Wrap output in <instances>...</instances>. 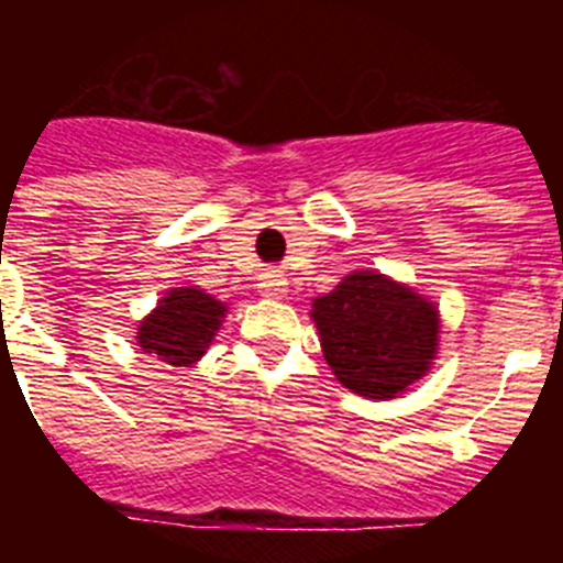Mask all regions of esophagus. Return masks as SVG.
<instances>
[{
	"label": "esophagus",
	"instance_id": "esophagus-1",
	"mask_svg": "<svg viewBox=\"0 0 563 563\" xmlns=\"http://www.w3.org/2000/svg\"><path fill=\"white\" fill-rule=\"evenodd\" d=\"M258 292L267 298H285L287 296V278L282 273H265L258 282Z\"/></svg>",
	"mask_w": 563,
	"mask_h": 563
}]
</instances>
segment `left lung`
Masks as SVG:
<instances>
[{"label": "left lung", "mask_w": 563, "mask_h": 563, "mask_svg": "<svg viewBox=\"0 0 563 563\" xmlns=\"http://www.w3.org/2000/svg\"><path fill=\"white\" fill-rule=\"evenodd\" d=\"M312 321L338 380L363 397L400 395L437 350V310L380 273H352L312 301Z\"/></svg>", "instance_id": "1"}]
</instances>
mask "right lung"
Listing matches in <instances>:
<instances>
[{
    "mask_svg": "<svg viewBox=\"0 0 563 563\" xmlns=\"http://www.w3.org/2000/svg\"><path fill=\"white\" fill-rule=\"evenodd\" d=\"M222 316V301L194 287H177L168 290L146 321H141L137 343L166 366H191L206 355Z\"/></svg>",
    "mask_w": 563,
    "mask_h": 563,
    "instance_id": "obj_1",
    "label": "right lung"
}]
</instances>
